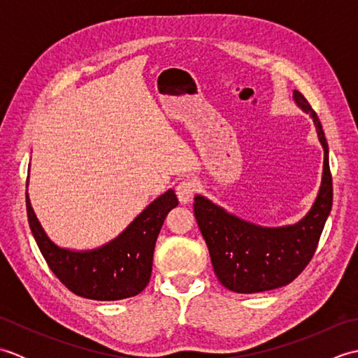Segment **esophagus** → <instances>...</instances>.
Returning <instances> with one entry per match:
<instances>
[{
	"label": "esophagus",
	"instance_id": "esophagus-1",
	"mask_svg": "<svg viewBox=\"0 0 358 358\" xmlns=\"http://www.w3.org/2000/svg\"><path fill=\"white\" fill-rule=\"evenodd\" d=\"M175 191H177V196H178L180 203H183V204L189 203V201L192 200V196H194V194H195V191H196L195 180L187 178V180L180 181Z\"/></svg>",
	"mask_w": 358,
	"mask_h": 358
}]
</instances>
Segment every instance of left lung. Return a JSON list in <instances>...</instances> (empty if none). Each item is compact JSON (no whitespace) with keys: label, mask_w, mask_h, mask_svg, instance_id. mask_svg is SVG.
Here are the masks:
<instances>
[{"label":"left lung","mask_w":358,"mask_h":358,"mask_svg":"<svg viewBox=\"0 0 358 358\" xmlns=\"http://www.w3.org/2000/svg\"><path fill=\"white\" fill-rule=\"evenodd\" d=\"M294 101L314 120L324 150L320 191L313 208L299 223L263 227L229 214L203 195L194 199V214L208 245L215 275L234 292H264L291 283L314 257L329 217L332 177L328 143L317 113L299 90H294Z\"/></svg>","instance_id":"obj_1"}]
</instances>
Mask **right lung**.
Returning <instances> with one entry per match:
<instances>
[{"instance_id": "right-lung-1", "label": "right lung", "mask_w": 358, "mask_h": 358, "mask_svg": "<svg viewBox=\"0 0 358 358\" xmlns=\"http://www.w3.org/2000/svg\"><path fill=\"white\" fill-rule=\"evenodd\" d=\"M177 204V195L169 189L117 238L96 249L71 250L59 248L48 237L26 194L30 231L50 271L73 294L98 301L129 299L148 286L157 237L166 215Z\"/></svg>"}]
</instances>
